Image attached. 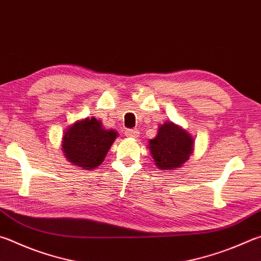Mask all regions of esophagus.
I'll return each instance as SVG.
<instances>
[{"mask_svg":"<svg viewBox=\"0 0 261 261\" xmlns=\"http://www.w3.org/2000/svg\"><path fill=\"white\" fill-rule=\"evenodd\" d=\"M125 136L129 138H137L139 136V131L137 129H127L125 130Z\"/></svg>","mask_w":261,"mask_h":261,"instance_id":"esophagus-1","label":"esophagus"}]
</instances>
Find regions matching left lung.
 <instances>
[{"label":"left lung","mask_w":261,"mask_h":261,"mask_svg":"<svg viewBox=\"0 0 261 261\" xmlns=\"http://www.w3.org/2000/svg\"><path fill=\"white\" fill-rule=\"evenodd\" d=\"M192 136L172 122H165L159 127L154 139L149 140V150L156 167L173 170L188 161L193 153Z\"/></svg>","instance_id":"left-lung-1"}]
</instances>
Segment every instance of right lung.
<instances>
[{"mask_svg": "<svg viewBox=\"0 0 261 261\" xmlns=\"http://www.w3.org/2000/svg\"><path fill=\"white\" fill-rule=\"evenodd\" d=\"M116 137V131L106 130L100 121L88 117L65 131L61 147L72 164L84 170L96 169L103 162Z\"/></svg>", "mask_w": 261, "mask_h": 261, "instance_id": "1", "label": "right lung"}]
</instances>
